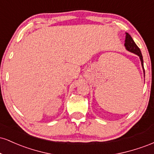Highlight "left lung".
<instances>
[{
	"mask_svg": "<svg viewBox=\"0 0 154 154\" xmlns=\"http://www.w3.org/2000/svg\"><path fill=\"white\" fill-rule=\"evenodd\" d=\"M126 34V37H125V46L126 50H128L130 52L133 53L136 55L139 56L140 59L141 61V65H142V68L143 69V74H144V77H145V70H144V66H143V56L141 54V51L140 50V48L137 47V45H136L135 42H134L133 39L132 38V37L128 34V32L125 33Z\"/></svg>",
	"mask_w": 154,
	"mask_h": 154,
	"instance_id": "1",
	"label": "left lung"
}]
</instances>
